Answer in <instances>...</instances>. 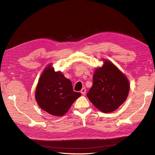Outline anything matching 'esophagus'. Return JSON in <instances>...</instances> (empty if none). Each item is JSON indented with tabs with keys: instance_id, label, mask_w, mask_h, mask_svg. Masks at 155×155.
Wrapping results in <instances>:
<instances>
[{
	"instance_id": "1",
	"label": "esophagus",
	"mask_w": 155,
	"mask_h": 155,
	"mask_svg": "<svg viewBox=\"0 0 155 155\" xmlns=\"http://www.w3.org/2000/svg\"><path fill=\"white\" fill-rule=\"evenodd\" d=\"M86 88H82L81 90V93L82 94V95H85L86 94Z\"/></svg>"
}]
</instances>
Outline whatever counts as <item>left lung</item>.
Here are the masks:
<instances>
[{
	"mask_svg": "<svg viewBox=\"0 0 155 155\" xmlns=\"http://www.w3.org/2000/svg\"><path fill=\"white\" fill-rule=\"evenodd\" d=\"M129 90L128 78L113 63L105 60L104 65L95 71L93 85L86 95L97 109L107 113L125 101Z\"/></svg>",
	"mask_w": 155,
	"mask_h": 155,
	"instance_id": "8db88e82",
	"label": "left lung"
}]
</instances>
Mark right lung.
Wrapping results in <instances>:
<instances>
[{"mask_svg":"<svg viewBox=\"0 0 155 155\" xmlns=\"http://www.w3.org/2000/svg\"><path fill=\"white\" fill-rule=\"evenodd\" d=\"M81 96L74 92L72 83L61 72H55L51 65L46 67L39 78L35 91L38 106L51 115L63 116Z\"/></svg>","mask_w":155,"mask_h":155,"instance_id":"right-lung-1","label":"right lung"}]
</instances>
